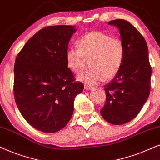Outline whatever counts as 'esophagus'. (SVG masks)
I'll use <instances>...</instances> for the list:
<instances>
[{"label": "esophagus", "mask_w": 160, "mask_h": 160, "mask_svg": "<svg viewBox=\"0 0 160 160\" xmlns=\"http://www.w3.org/2000/svg\"><path fill=\"white\" fill-rule=\"evenodd\" d=\"M84 88L86 89V90H91V89H92L93 88L90 86H87V85H86V86H84Z\"/></svg>", "instance_id": "obj_1"}]
</instances>
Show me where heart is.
Instances as JSON below:
<instances>
[{
	"label": "heart",
	"instance_id": "obj_1",
	"mask_svg": "<svg viewBox=\"0 0 160 160\" xmlns=\"http://www.w3.org/2000/svg\"><path fill=\"white\" fill-rule=\"evenodd\" d=\"M78 48H70L66 52L69 69L78 74L84 69L86 59L91 68L78 76V80L89 85L97 84L116 75L124 57V46L118 38L102 31H91L79 39Z\"/></svg>",
	"mask_w": 160,
	"mask_h": 160
}]
</instances>
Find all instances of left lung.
<instances>
[{"label": "left lung", "instance_id": "left-lung-1", "mask_svg": "<svg viewBox=\"0 0 160 160\" xmlns=\"http://www.w3.org/2000/svg\"><path fill=\"white\" fill-rule=\"evenodd\" d=\"M108 24L119 29L124 57L120 70L105 86L106 102L100 112L106 121L121 125L135 118L148 99L152 67L146 40L130 22L118 19Z\"/></svg>", "mask_w": 160, "mask_h": 160}]
</instances>
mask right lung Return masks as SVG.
Wrapping results in <instances>:
<instances>
[{
  "label": "right lung",
  "instance_id": "1",
  "mask_svg": "<svg viewBox=\"0 0 160 160\" xmlns=\"http://www.w3.org/2000/svg\"><path fill=\"white\" fill-rule=\"evenodd\" d=\"M71 25L42 28L17 55L14 72L16 104L27 122L44 132H56L71 119L74 98L83 90L66 61Z\"/></svg>",
  "mask_w": 160,
  "mask_h": 160
}]
</instances>
